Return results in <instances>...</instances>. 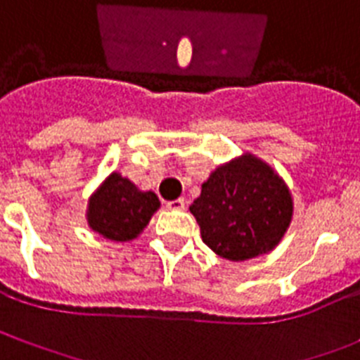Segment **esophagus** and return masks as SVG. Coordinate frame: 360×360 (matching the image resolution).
<instances>
[{"instance_id": "34e87169", "label": "esophagus", "mask_w": 360, "mask_h": 360, "mask_svg": "<svg viewBox=\"0 0 360 360\" xmlns=\"http://www.w3.org/2000/svg\"><path fill=\"white\" fill-rule=\"evenodd\" d=\"M185 205H186L185 199L179 198V199H174V201H168V203H166V207L172 208V210H183V208H185Z\"/></svg>"}]
</instances>
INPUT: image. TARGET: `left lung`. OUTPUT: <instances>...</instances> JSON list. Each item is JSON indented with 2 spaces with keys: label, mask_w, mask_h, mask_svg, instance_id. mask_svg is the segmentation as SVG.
Instances as JSON below:
<instances>
[{
  "label": "left lung",
  "mask_w": 360,
  "mask_h": 360,
  "mask_svg": "<svg viewBox=\"0 0 360 360\" xmlns=\"http://www.w3.org/2000/svg\"><path fill=\"white\" fill-rule=\"evenodd\" d=\"M205 245L232 262L265 255L278 245L292 216L288 186L252 155L219 166L190 205Z\"/></svg>",
  "instance_id": "1"
}]
</instances>
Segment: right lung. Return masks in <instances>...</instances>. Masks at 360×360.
Segmentation results:
<instances>
[{
    "instance_id": "add662e5",
    "label": "right lung",
    "mask_w": 360,
    "mask_h": 360,
    "mask_svg": "<svg viewBox=\"0 0 360 360\" xmlns=\"http://www.w3.org/2000/svg\"><path fill=\"white\" fill-rule=\"evenodd\" d=\"M159 205L153 192H141L131 181L113 172L89 199L87 223L108 240H134Z\"/></svg>"
}]
</instances>
